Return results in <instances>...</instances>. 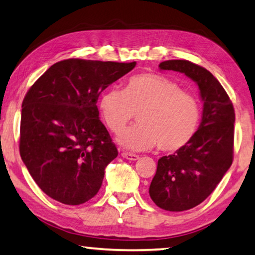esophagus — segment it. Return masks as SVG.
I'll return each mask as SVG.
<instances>
[{"mask_svg": "<svg viewBox=\"0 0 255 255\" xmlns=\"http://www.w3.org/2000/svg\"><path fill=\"white\" fill-rule=\"evenodd\" d=\"M121 156H122L123 158L125 159H128V160H136L139 158L138 155L135 154H131V152H127V151H123L122 154H121Z\"/></svg>", "mask_w": 255, "mask_h": 255, "instance_id": "34e87169", "label": "esophagus"}]
</instances>
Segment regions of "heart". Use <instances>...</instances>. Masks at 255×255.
Returning <instances> with one entry per match:
<instances>
[{
    "label": "heart",
    "instance_id": "1",
    "mask_svg": "<svg viewBox=\"0 0 255 255\" xmlns=\"http://www.w3.org/2000/svg\"><path fill=\"white\" fill-rule=\"evenodd\" d=\"M100 113L113 132L120 133L138 113L139 124L123 131L119 142L128 149H181L193 139L199 124V105L178 83L155 74L131 77L124 90L112 88L99 103Z\"/></svg>",
    "mask_w": 255,
    "mask_h": 255
}]
</instances>
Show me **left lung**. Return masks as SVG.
I'll return each instance as SVG.
<instances>
[{"instance_id":"obj_1","label":"left lung","mask_w":255,"mask_h":255,"mask_svg":"<svg viewBox=\"0 0 255 255\" xmlns=\"http://www.w3.org/2000/svg\"><path fill=\"white\" fill-rule=\"evenodd\" d=\"M160 70L185 74L198 85L202 121L189 143L158 159L149 187L152 202L171 212L190 210L212 194L233 163L234 106L217 78L188 60H166Z\"/></svg>"}]
</instances>
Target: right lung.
Segmentation results:
<instances>
[{
	"label": "right lung",
	"mask_w": 255,
	"mask_h": 255,
	"mask_svg": "<svg viewBox=\"0 0 255 255\" xmlns=\"http://www.w3.org/2000/svg\"><path fill=\"white\" fill-rule=\"evenodd\" d=\"M135 65L62 60L26 93L19 150L29 174L49 197L80 205L99 191L105 168L119 152L99 120L98 98Z\"/></svg>",
	"instance_id": "1"
}]
</instances>
